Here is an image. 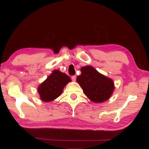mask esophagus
<instances>
[{
	"label": "esophagus",
	"mask_w": 149,
	"mask_h": 149,
	"mask_svg": "<svg viewBox=\"0 0 149 149\" xmlns=\"http://www.w3.org/2000/svg\"><path fill=\"white\" fill-rule=\"evenodd\" d=\"M71 79H72V80L73 81H76V79H77V77H76V76H72V77H71Z\"/></svg>",
	"instance_id": "obj_1"
}]
</instances>
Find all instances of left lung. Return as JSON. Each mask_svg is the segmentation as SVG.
I'll use <instances>...</instances> for the list:
<instances>
[{"mask_svg":"<svg viewBox=\"0 0 149 149\" xmlns=\"http://www.w3.org/2000/svg\"><path fill=\"white\" fill-rule=\"evenodd\" d=\"M81 72L77 81L91 101L100 103L110 98L115 88L111 79L100 74L91 66L82 67Z\"/></svg>","mask_w":149,"mask_h":149,"instance_id":"left-lung-1","label":"left lung"}]
</instances>
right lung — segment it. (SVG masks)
<instances>
[{
  "instance_id": "1",
  "label": "right lung",
  "mask_w": 149,
  "mask_h": 149,
  "mask_svg": "<svg viewBox=\"0 0 149 149\" xmlns=\"http://www.w3.org/2000/svg\"><path fill=\"white\" fill-rule=\"evenodd\" d=\"M71 79L66 74L55 70L38 87L42 101L48 102L54 100L62 94L63 89Z\"/></svg>"
}]
</instances>
